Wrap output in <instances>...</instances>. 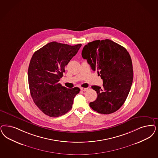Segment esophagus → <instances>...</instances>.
I'll list each match as a JSON object with an SVG mask.
<instances>
[{
    "instance_id": "34e87169",
    "label": "esophagus",
    "mask_w": 158,
    "mask_h": 158,
    "mask_svg": "<svg viewBox=\"0 0 158 158\" xmlns=\"http://www.w3.org/2000/svg\"><path fill=\"white\" fill-rule=\"evenodd\" d=\"M81 90L83 91V92H84V91H86L88 90V88H86V87H81Z\"/></svg>"
}]
</instances>
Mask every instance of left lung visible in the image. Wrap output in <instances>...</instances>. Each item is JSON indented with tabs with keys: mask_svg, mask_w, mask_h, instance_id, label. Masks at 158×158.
<instances>
[{
	"mask_svg": "<svg viewBox=\"0 0 158 158\" xmlns=\"http://www.w3.org/2000/svg\"><path fill=\"white\" fill-rule=\"evenodd\" d=\"M82 55L103 81L102 87L92 86L98 98L90 103V107L104 114L116 111L124 103L132 83V64L128 52L106 39L89 43L83 47Z\"/></svg>",
	"mask_w": 158,
	"mask_h": 158,
	"instance_id": "left-lung-1",
	"label": "left lung"
}]
</instances>
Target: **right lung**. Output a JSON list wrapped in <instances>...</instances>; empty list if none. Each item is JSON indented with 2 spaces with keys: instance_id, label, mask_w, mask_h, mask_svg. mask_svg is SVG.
<instances>
[{
  "instance_id": "obj_1",
  "label": "right lung",
  "mask_w": 158,
  "mask_h": 158,
  "mask_svg": "<svg viewBox=\"0 0 158 158\" xmlns=\"http://www.w3.org/2000/svg\"><path fill=\"white\" fill-rule=\"evenodd\" d=\"M81 46V44L69 45L53 41L32 56L28 70L30 91L34 103L45 114L57 117L72 109L80 89H68L59 81L65 72V66Z\"/></svg>"
}]
</instances>
